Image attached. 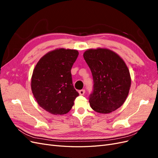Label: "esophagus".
I'll list each match as a JSON object with an SVG mask.
<instances>
[{
	"instance_id": "esophagus-1",
	"label": "esophagus",
	"mask_w": 158,
	"mask_h": 158,
	"mask_svg": "<svg viewBox=\"0 0 158 158\" xmlns=\"http://www.w3.org/2000/svg\"><path fill=\"white\" fill-rule=\"evenodd\" d=\"M78 93L80 95H84L85 94V89H80L78 91Z\"/></svg>"
}]
</instances>
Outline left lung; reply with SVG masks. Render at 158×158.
I'll use <instances>...</instances> for the list:
<instances>
[{
  "instance_id": "8db88e82",
  "label": "left lung",
  "mask_w": 158,
  "mask_h": 158,
  "mask_svg": "<svg viewBox=\"0 0 158 158\" xmlns=\"http://www.w3.org/2000/svg\"><path fill=\"white\" fill-rule=\"evenodd\" d=\"M84 58L92 72L93 92L89 96L91 107L100 113H109L125 102L131 79L124 60L107 49H89Z\"/></svg>"
}]
</instances>
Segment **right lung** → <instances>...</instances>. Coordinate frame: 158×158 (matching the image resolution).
Instances as JSON below:
<instances>
[{"label":"right lung","mask_w":158,"mask_h":158,"mask_svg":"<svg viewBox=\"0 0 158 158\" xmlns=\"http://www.w3.org/2000/svg\"><path fill=\"white\" fill-rule=\"evenodd\" d=\"M78 51L59 49L44 55L31 77V90L37 103L53 114L67 113L79 94L73 84L71 69Z\"/></svg>","instance_id":"obj_1"}]
</instances>
